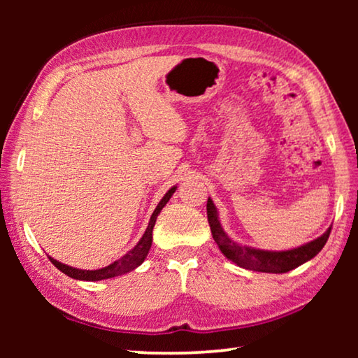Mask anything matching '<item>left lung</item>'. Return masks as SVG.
Returning a JSON list of instances; mask_svg holds the SVG:
<instances>
[{
	"label": "left lung",
	"instance_id": "1",
	"mask_svg": "<svg viewBox=\"0 0 358 358\" xmlns=\"http://www.w3.org/2000/svg\"><path fill=\"white\" fill-rule=\"evenodd\" d=\"M207 216L211 235H213V240L220 246L224 256L238 266H243V268L252 271H264V273H287V271L296 268L299 265L308 262V260L319 254V251L325 246L331 232V227H329V230H327L322 237L313 240L311 243L295 248V250L278 252L260 251L254 250V248L241 246L227 237L220 221H217V211L213 202H211V199L207 201Z\"/></svg>",
	"mask_w": 358,
	"mask_h": 358
}]
</instances>
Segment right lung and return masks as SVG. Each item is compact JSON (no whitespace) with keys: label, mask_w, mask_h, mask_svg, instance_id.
<instances>
[{"label":"right lung","mask_w":358,"mask_h":358,"mask_svg":"<svg viewBox=\"0 0 358 358\" xmlns=\"http://www.w3.org/2000/svg\"><path fill=\"white\" fill-rule=\"evenodd\" d=\"M175 189H177V186L171 187V189L166 192V196L162 197V201L157 203L156 210L153 211V215H151L148 227H147V230H145V234L141 238V241H138V243L134 246V250H131L128 254H124L121 259L115 260L113 264L107 265V266H104V268H99V270H78V268H72V266L58 262V260L52 259V257H48V259H50V262L55 265L58 270H62L64 275L74 278V280H83V281L107 280V278L124 275V273H128V271L137 268V266L143 262L145 257H147V254L151 248V240H153V227L156 224V217L161 213V210L166 207V203L169 202V199L172 197Z\"/></svg>","instance_id":"add662e5"}]
</instances>
